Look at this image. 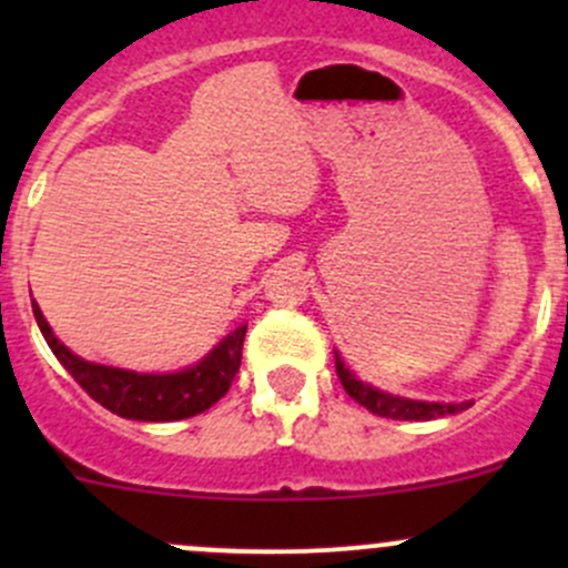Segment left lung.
Segmentation results:
<instances>
[{"label": "left lung", "instance_id": "1", "mask_svg": "<svg viewBox=\"0 0 568 568\" xmlns=\"http://www.w3.org/2000/svg\"><path fill=\"white\" fill-rule=\"evenodd\" d=\"M335 371L337 379H341L343 390L352 395L359 406H365L368 412L379 417H393V420H434V417L456 415V412L467 409L469 404H428V400H409L398 398V395L382 393L376 387L363 385L359 379H354L352 371L343 365V359L335 354Z\"/></svg>", "mask_w": 568, "mask_h": 568}]
</instances>
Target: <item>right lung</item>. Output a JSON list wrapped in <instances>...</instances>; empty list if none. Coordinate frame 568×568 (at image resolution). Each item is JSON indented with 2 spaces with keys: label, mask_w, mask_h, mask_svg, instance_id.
Returning <instances> with one entry per match:
<instances>
[{
  "label": "right lung",
  "mask_w": 568,
  "mask_h": 568,
  "mask_svg": "<svg viewBox=\"0 0 568 568\" xmlns=\"http://www.w3.org/2000/svg\"><path fill=\"white\" fill-rule=\"evenodd\" d=\"M36 321L43 332L45 343L54 352V357L65 365L68 374L79 382L84 393L109 412L129 420H151V423H168L183 420V417H194L214 406L227 390H231L233 376L239 374L242 365V346L247 326H239L236 332L225 337L203 363L194 368L181 371V374H134V371L106 368V365L88 363V359L77 357L68 352L60 341L54 337L51 326L45 324L43 313L38 305Z\"/></svg>",
  "instance_id": "1"
}]
</instances>
